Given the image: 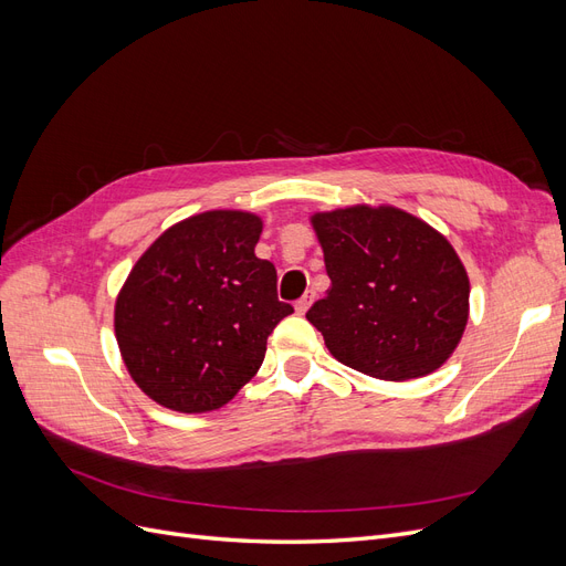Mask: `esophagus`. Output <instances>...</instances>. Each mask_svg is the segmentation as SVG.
Returning <instances> with one entry per match:
<instances>
[{
  "instance_id": "obj_1",
  "label": "esophagus",
  "mask_w": 566,
  "mask_h": 566,
  "mask_svg": "<svg viewBox=\"0 0 566 566\" xmlns=\"http://www.w3.org/2000/svg\"><path fill=\"white\" fill-rule=\"evenodd\" d=\"M312 300H314V293H304L297 302H295V312L302 316V314H306V310H310L312 306Z\"/></svg>"
}]
</instances>
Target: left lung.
<instances>
[{
	"mask_svg": "<svg viewBox=\"0 0 566 566\" xmlns=\"http://www.w3.org/2000/svg\"><path fill=\"white\" fill-rule=\"evenodd\" d=\"M310 221L331 287L306 321L337 361L387 382L447 364L470 316L468 271L447 235L394 205H349Z\"/></svg>",
	"mask_w": 566,
	"mask_h": 566,
	"instance_id": "obj_1",
	"label": "left lung"
}]
</instances>
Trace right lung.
<instances>
[{
  "label": "right lung",
  "instance_id": "1",
  "mask_svg": "<svg viewBox=\"0 0 566 566\" xmlns=\"http://www.w3.org/2000/svg\"><path fill=\"white\" fill-rule=\"evenodd\" d=\"M262 217L208 210L163 231L115 297L119 356L146 397L177 413L227 406L260 370L293 306L254 254Z\"/></svg>",
  "mask_w": 566,
  "mask_h": 566
}]
</instances>
